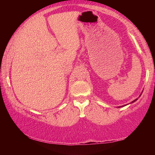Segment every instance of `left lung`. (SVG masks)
<instances>
[{
    "mask_svg": "<svg viewBox=\"0 0 155 155\" xmlns=\"http://www.w3.org/2000/svg\"><path fill=\"white\" fill-rule=\"evenodd\" d=\"M141 94H142V93H141V94H140V96H139V97H140L141 96ZM138 99V98H136L135 100H134V101H132V102H131V103H135V102L136 101H137V100ZM126 105H127V104H124V105H122V106H120V107H118V108H120V107H124V106H126Z\"/></svg>",
    "mask_w": 155,
    "mask_h": 155,
    "instance_id": "obj_1",
    "label": "left lung"
}]
</instances>
